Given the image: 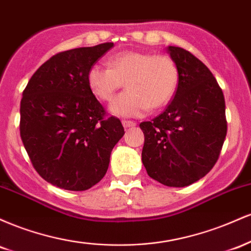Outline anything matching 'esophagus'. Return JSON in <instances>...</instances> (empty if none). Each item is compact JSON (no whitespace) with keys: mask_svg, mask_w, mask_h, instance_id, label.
<instances>
[{"mask_svg":"<svg viewBox=\"0 0 251 251\" xmlns=\"http://www.w3.org/2000/svg\"><path fill=\"white\" fill-rule=\"evenodd\" d=\"M123 126L125 128L127 127H133V126H135V123L134 122H131V120H123Z\"/></svg>","mask_w":251,"mask_h":251,"instance_id":"esophagus-1","label":"esophagus"}]
</instances>
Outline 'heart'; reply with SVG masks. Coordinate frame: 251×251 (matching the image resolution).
Wrapping results in <instances>:
<instances>
[{"label": "heart", "instance_id": "heart-1", "mask_svg": "<svg viewBox=\"0 0 251 251\" xmlns=\"http://www.w3.org/2000/svg\"><path fill=\"white\" fill-rule=\"evenodd\" d=\"M109 67L93 65L87 83L101 101H109L126 82L127 91L114 98L109 111L118 117H140L150 107L159 108L174 97L178 86L177 65L164 54L122 51L109 59Z\"/></svg>", "mask_w": 251, "mask_h": 251}]
</instances>
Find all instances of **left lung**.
<instances>
[{
  "label": "left lung",
  "instance_id": "8db88e82",
  "mask_svg": "<svg viewBox=\"0 0 251 251\" xmlns=\"http://www.w3.org/2000/svg\"><path fill=\"white\" fill-rule=\"evenodd\" d=\"M179 79L168 108L140 124L142 160L148 175L166 186L183 188L214 168L226 135V101L215 76L201 60L169 46Z\"/></svg>",
  "mask_w": 251,
  "mask_h": 251
}]
</instances>
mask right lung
Segmentation results:
<instances>
[{"mask_svg": "<svg viewBox=\"0 0 251 251\" xmlns=\"http://www.w3.org/2000/svg\"><path fill=\"white\" fill-rule=\"evenodd\" d=\"M112 47L106 42L55 54L22 93L25 149L37 174L60 189L83 191L99 183L125 134L118 118L106 117L87 83L89 68Z\"/></svg>", "mask_w": 251, "mask_h": 251, "instance_id": "right-lung-1", "label": "right lung"}]
</instances>
